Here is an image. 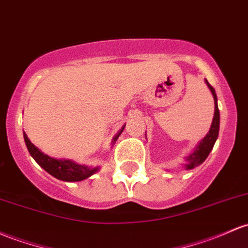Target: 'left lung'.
Returning <instances> with one entry per match:
<instances>
[{
	"mask_svg": "<svg viewBox=\"0 0 248 248\" xmlns=\"http://www.w3.org/2000/svg\"><path fill=\"white\" fill-rule=\"evenodd\" d=\"M206 83H207L209 91H211V93L214 97V105H216L214 106V109H216V111H214L213 121H212L211 129H209L207 135L200 141V143L197 146L195 151L193 152L192 154H189L188 156H186L187 164L185 165L186 170H193V168L198 167V166L201 165L203 161H205L206 157L208 156V154L211 153V151L213 149V146L214 143H216L217 135H219L220 113H219V108H217V94H216V91H214V88L208 83L207 80H206Z\"/></svg>",
	"mask_w": 248,
	"mask_h": 248,
	"instance_id": "obj_1",
	"label": "left lung"
}]
</instances>
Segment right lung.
Listing matches in <instances>:
<instances>
[{"mask_svg": "<svg viewBox=\"0 0 248 248\" xmlns=\"http://www.w3.org/2000/svg\"><path fill=\"white\" fill-rule=\"evenodd\" d=\"M124 128V126L122 127L121 130H120L118 134L115 135V138L113 139V142H115V141L118 140V138L120 137V134H121ZM23 137L24 141H26L27 148H28L31 156L34 157L35 161H36L46 172H48L50 175L59 179V180L68 182L81 181L89 178V176L93 175L94 173H96L97 170H99V167H91V166L76 164V162L72 161V160L54 159V157L48 156L47 154L42 153L37 147L32 145L31 140L27 137L26 133H23Z\"/></svg>", "mask_w": 248, "mask_h": 248, "instance_id": "right-lung-1", "label": "right lung"}]
</instances>
